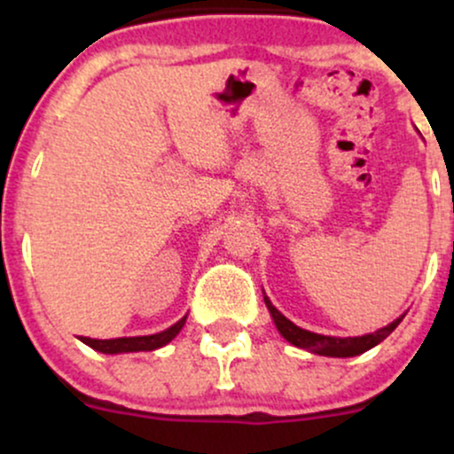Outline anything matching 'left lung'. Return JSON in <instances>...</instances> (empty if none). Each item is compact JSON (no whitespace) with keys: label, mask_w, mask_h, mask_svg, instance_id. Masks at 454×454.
<instances>
[{"label":"left lung","mask_w":454,"mask_h":454,"mask_svg":"<svg viewBox=\"0 0 454 454\" xmlns=\"http://www.w3.org/2000/svg\"><path fill=\"white\" fill-rule=\"evenodd\" d=\"M264 303H267L270 316H273L275 326L281 333L286 341H290L296 348H303V350H309L314 354H320V356H337V358H346V356H358V354L372 350L373 346H378L380 341H384L395 328L399 326V322L403 320V316H399L397 320L390 322L388 326L380 328L376 333H369V335L363 337H331V335H317V333L305 331V328L296 326L294 322H290L281 311H278L273 307V303L264 296Z\"/></svg>","instance_id":"left-lung-1"}]
</instances>
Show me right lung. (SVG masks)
I'll list each match as a JSON object with an SVG mask.
<instances>
[{
    "mask_svg": "<svg viewBox=\"0 0 454 454\" xmlns=\"http://www.w3.org/2000/svg\"><path fill=\"white\" fill-rule=\"evenodd\" d=\"M187 316L181 317L176 325H173L166 331L155 333V335H143V337H117V340H91V337H81L82 343L93 348V350L102 354H121V352H149L158 350V348L166 346L168 341H173L179 331L184 328Z\"/></svg>",
    "mask_w": 454,
    "mask_h": 454,
    "instance_id": "add662e5",
    "label": "right lung"
}]
</instances>
